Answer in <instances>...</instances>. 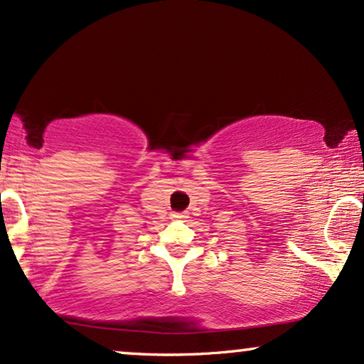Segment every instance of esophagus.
<instances>
[{
    "label": "esophagus",
    "instance_id": "34e87169",
    "mask_svg": "<svg viewBox=\"0 0 364 364\" xmlns=\"http://www.w3.org/2000/svg\"><path fill=\"white\" fill-rule=\"evenodd\" d=\"M171 218H173V220L183 221V220H186V218H188V213H173Z\"/></svg>",
    "mask_w": 364,
    "mask_h": 364
}]
</instances>
